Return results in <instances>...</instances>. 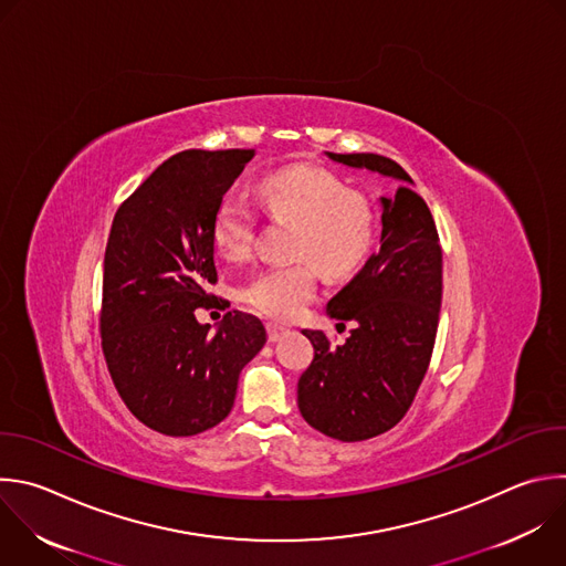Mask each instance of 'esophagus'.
Listing matches in <instances>:
<instances>
[{"label": "esophagus", "instance_id": "esophagus-1", "mask_svg": "<svg viewBox=\"0 0 566 566\" xmlns=\"http://www.w3.org/2000/svg\"><path fill=\"white\" fill-rule=\"evenodd\" d=\"M266 331H269V342H280L282 337L289 335V328L282 324H269Z\"/></svg>", "mask_w": 566, "mask_h": 566}]
</instances>
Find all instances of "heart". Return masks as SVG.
Masks as SVG:
<instances>
[{
    "instance_id": "obj_1",
    "label": "heart",
    "mask_w": 566,
    "mask_h": 566,
    "mask_svg": "<svg viewBox=\"0 0 566 566\" xmlns=\"http://www.w3.org/2000/svg\"><path fill=\"white\" fill-rule=\"evenodd\" d=\"M262 205L295 222L291 251L311 258L326 275L350 271L370 242V211L357 193L328 170L313 166H291L266 175L260 181ZM255 216L247 200L227 193L211 222L216 249L231 260L244 258L251 249ZM315 291V269L308 260L266 266L258 271L240 291L242 300L258 313L291 319Z\"/></svg>"
}]
</instances>
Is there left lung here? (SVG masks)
<instances>
[{"label": "left lung", "instance_id": "left-lung-1", "mask_svg": "<svg viewBox=\"0 0 566 566\" xmlns=\"http://www.w3.org/2000/svg\"><path fill=\"white\" fill-rule=\"evenodd\" d=\"M348 168L394 181L380 198V249L337 291L326 315L355 322L344 344L304 328L315 357L297 380L302 418L319 433L359 442L394 429L429 368L442 304V249L429 207L409 172L375 153H324Z\"/></svg>", "mask_w": 566, "mask_h": 566}]
</instances>
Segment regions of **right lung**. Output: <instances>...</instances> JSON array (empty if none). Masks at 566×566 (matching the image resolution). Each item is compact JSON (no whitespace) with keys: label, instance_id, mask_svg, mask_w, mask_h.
<instances>
[{"label":"right lung","instance_id":"1","mask_svg":"<svg viewBox=\"0 0 566 566\" xmlns=\"http://www.w3.org/2000/svg\"><path fill=\"white\" fill-rule=\"evenodd\" d=\"M255 150H181L117 209L102 286V348L128 411L148 429L198 436L233 409L242 368L266 344L255 315L216 335L196 317L216 284L213 213Z\"/></svg>","mask_w":566,"mask_h":566}]
</instances>
